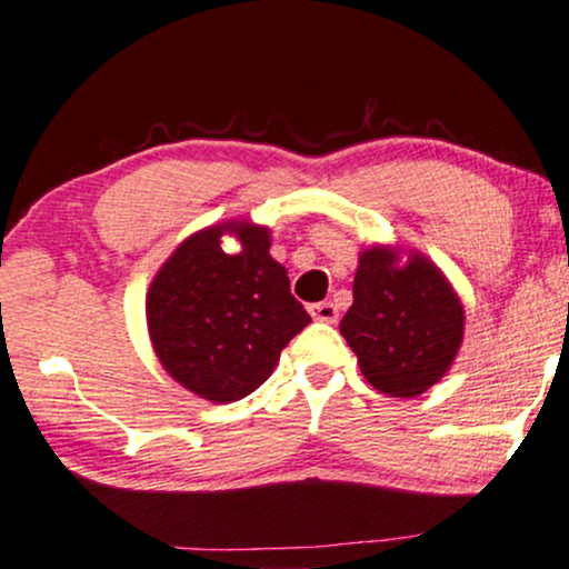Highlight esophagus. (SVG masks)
Segmentation results:
<instances>
[{
	"mask_svg": "<svg viewBox=\"0 0 569 569\" xmlns=\"http://www.w3.org/2000/svg\"><path fill=\"white\" fill-rule=\"evenodd\" d=\"M310 313H313L316 321H323V323H335L340 313H337V305L332 302H318L310 308Z\"/></svg>",
	"mask_w": 569,
	"mask_h": 569,
	"instance_id": "obj_1",
	"label": "esophagus"
}]
</instances>
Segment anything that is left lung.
Wrapping results in <instances>:
<instances>
[{"instance_id": "1", "label": "left lung", "mask_w": 569, "mask_h": 569, "mask_svg": "<svg viewBox=\"0 0 569 569\" xmlns=\"http://www.w3.org/2000/svg\"><path fill=\"white\" fill-rule=\"evenodd\" d=\"M340 332L378 391L418 397L451 367L465 310L432 261L413 256L397 267L391 251L372 248L359 259Z\"/></svg>"}]
</instances>
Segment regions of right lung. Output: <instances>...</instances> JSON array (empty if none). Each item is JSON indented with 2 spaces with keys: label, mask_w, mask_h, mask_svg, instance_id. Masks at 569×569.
<instances>
[{
  "label": "right lung",
  "mask_w": 569,
  "mask_h": 569,
  "mask_svg": "<svg viewBox=\"0 0 569 569\" xmlns=\"http://www.w3.org/2000/svg\"><path fill=\"white\" fill-rule=\"evenodd\" d=\"M232 231L241 253L220 251ZM148 329L164 370L210 402H234L272 376L280 351L310 323L289 274L270 256V232L223 223L170 256L146 299Z\"/></svg>",
  "instance_id": "add662e5"
}]
</instances>
